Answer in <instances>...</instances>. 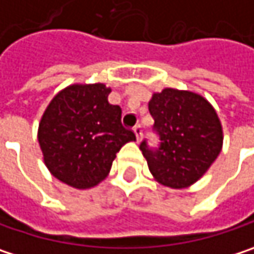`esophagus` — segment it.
<instances>
[{
  "label": "esophagus",
  "instance_id": "34e87169",
  "mask_svg": "<svg viewBox=\"0 0 254 254\" xmlns=\"http://www.w3.org/2000/svg\"><path fill=\"white\" fill-rule=\"evenodd\" d=\"M133 132H135V135H136V139H138V141H141V138H142V132H144V127H142V125H136V127H133Z\"/></svg>",
  "mask_w": 254,
  "mask_h": 254
}]
</instances>
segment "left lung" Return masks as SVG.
I'll return each mask as SVG.
<instances>
[{"label":"left lung","instance_id":"left-lung-1","mask_svg":"<svg viewBox=\"0 0 254 254\" xmlns=\"http://www.w3.org/2000/svg\"><path fill=\"white\" fill-rule=\"evenodd\" d=\"M152 132L160 144H139L152 176L164 186L182 189L195 183L218 157L222 129L214 107L192 91L164 88L148 103Z\"/></svg>","mask_w":254,"mask_h":254}]
</instances>
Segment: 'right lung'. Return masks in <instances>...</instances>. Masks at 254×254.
<instances>
[{
	"mask_svg": "<svg viewBox=\"0 0 254 254\" xmlns=\"http://www.w3.org/2000/svg\"><path fill=\"white\" fill-rule=\"evenodd\" d=\"M104 84H75L49 103L39 125L46 167L61 182L88 189L110 172L116 152L135 141L122 125V109L110 104Z\"/></svg>",
	"mask_w": 254,
	"mask_h": 254,
	"instance_id": "1",
	"label": "right lung"
}]
</instances>
